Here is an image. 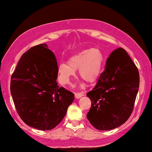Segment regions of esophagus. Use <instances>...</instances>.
<instances>
[{
    "label": "esophagus",
    "mask_w": 152,
    "mask_h": 152,
    "mask_svg": "<svg viewBox=\"0 0 152 152\" xmlns=\"http://www.w3.org/2000/svg\"><path fill=\"white\" fill-rule=\"evenodd\" d=\"M74 95L76 99H79L81 98L82 96H83V92H75Z\"/></svg>",
    "instance_id": "esophagus-1"
}]
</instances>
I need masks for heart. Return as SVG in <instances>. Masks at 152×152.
I'll return each instance as SVG.
<instances>
[{
  "instance_id": "heart-1",
  "label": "heart",
  "mask_w": 152,
  "mask_h": 152,
  "mask_svg": "<svg viewBox=\"0 0 152 152\" xmlns=\"http://www.w3.org/2000/svg\"><path fill=\"white\" fill-rule=\"evenodd\" d=\"M104 56L101 50L93 48L83 50L69 59V64L61 63L58 68L59 81L68 83L74 76L75 70H79L80 77L86 83H94L102 71Z\"/></svg>"
}]
</instances>
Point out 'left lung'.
Here are the masks:
<instances>
[{
	"label": "left lung",
	"instance_id": "left-lung-1",
	"mask_svg": "<svg viewBox=\"0 0 152 152\" xmlns=\"http://www.w3.org/2000/svg\"><path fill=\"white\" fill-rule=\"evenodd\" d=\"M139 86L135 64L124 48L111 52L96 85L86 96L91 107L86 116L99 130H111L124 124L133 111Z\"/></svg>",
	"mask_w": 152,
	"mask_h": 152
}]
</instances>
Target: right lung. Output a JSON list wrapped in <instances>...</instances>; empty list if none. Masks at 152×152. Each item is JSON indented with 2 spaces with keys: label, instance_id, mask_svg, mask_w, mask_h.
I'll use <instances>...</instances> for the list:
<instances>
[{
  "label": "right lung",
  "instance_id": "right-lung-1",
  "mask_svg": "<svg viewBox=\"0 0 152 152\" xmlns=\"http://www.w3.org/2000/svg\"><path fill=\"white\" fill-rule=\"evenodd\" d=\"M58 64L46 43L22 55L10 79V93L17 112L26 124L50 130L62 121L74 94L58 86Z\"/></svg>",
  "mask_w": 152,
  "mask_h": 152
}]
</instances>
